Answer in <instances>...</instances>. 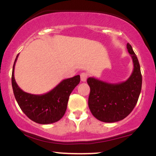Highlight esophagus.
Masks as SVG:
<instances>
[{
    "instance_id": "1",
    "label": "esophagus",
    "mask_w": 156,
    "mask_h": 156,
    "mask_svg": "<svg viewBox=\"0 0 156 156\" xmlns=\"http://www.w3.org/2000/svg\"><path fill=\"white\" fill-rule=\"evenodd\" d=\"M80 78H81L82 82H85L87 80V78H88V74L86 73H82L80 74Z\"/></svg>"
}]
</instances>
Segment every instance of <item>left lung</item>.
I'll return each mask as SVG.
<instances>
[{
  "instance_id": "1",
  "label": "left lung",
  "mask_w": 156,
  "mask_h": 156,
  "mask_svg": "<svg viewBox=\"0 0 156 156\" xmlns=\"http://www.w3.org/2000/svg\"><path fill=\"white\" fill-rule=\"evenodd\" d=\"M126 48L134 68L126 81L109 83L94 77L87 80L91 89L88 107L92 115L100 121L114 123L123 120L131 113L138 102L142 85L140 64L131 45L127 43Z\"/></svg>"
}]
</instances>
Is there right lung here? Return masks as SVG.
Instances as JSON below:
<instances>
[{"label": "right lung", "mask_w": 156, "mask_h": 156, "mask_svg": "<svg viewBox=\"0 0 156 156\" xmlns=\"http://www.w3.org/2000/svg\"><path fill=\"white\" fill-rule=\"evenodd\" d=\"M18 54L13 65L12 85L18 105L33 121L50 124L64 116L71 93L80 82V75L62 80L53 89L44 94H32L19 88L14 76V69Z\"/></svg>", "instance_id": "obj_1"}]
</instances>
